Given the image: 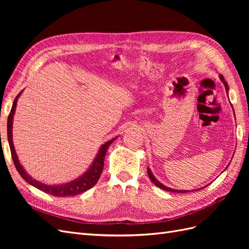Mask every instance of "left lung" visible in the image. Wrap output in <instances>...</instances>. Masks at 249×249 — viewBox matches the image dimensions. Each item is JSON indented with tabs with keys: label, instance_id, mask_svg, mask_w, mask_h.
<instances>
[{
	"label": "left lung",
	"instance_id": "1",
	"mask_svg": "<svg viewBox=\"0 0 249 249\" xmlns=\"http://www.w3.org/2000/svg\"><path fill=\"white\" fill-rule=\"evenodd\" d=\"M219 79H220V81L223 83V85H224V87H225V90H227V94H228V96H229V85H228V83L225 82V80H224L222 74H219ZM229 101H230V99H229ZM231 107H232V106H231ZM232 110H233V109H232ZM233 114H235V112H233ZM232 156H233V155H232ZM229 165H230V163H229ZM229 165H228L227 167H225V169H227V168L229 167ZM225 169H224V170H225ZM147 175H148V177H149V179L152 180V182H153L157 187L161 188V189H163V190H165V191H170V192H176V193H186V192H190V191H191V190L172 189V188H170V187H167V186L163 185L161 182H159V180H158V179L155 178V176L153 175V172H152V170L149 169V167H147ZM205 187H207V186H205ZM205 187H202V188H205ZM202 188H200V189H202Z\"/></svg>",
	"mask_w": 249,
	"mask_h": 249
}]
</instances>
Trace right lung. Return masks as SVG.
Returning a JSON list of instances; mask_svg holds the SVG:
<instances>
[{
  "label": "right lung",
  "instance_id": "add662e5",
  "mask_svg": "<svg viewBox=\"0 0 249 249\" xmlns=\"http://www.w3.org/2000/svg\"><path fill=\"white\" fill-rule=\"evenodd\" d=\"M21 92L22 91H20L17 95L16 100H14V102L12 104L10 114L8 116V120H7V137H8V143H9L10 150H11L12 160H13L14 165H16V167L20 175V177L24 178L27 183L37 188V189H39L43 192L53 195V196H57V197L74 196V195L81 194L83 192L89 190L90 188H92L97 183V180H99V178L102 175V171L104 169L105 156H106V154H107V150L110 147L111 143H113V141H114L117 137L112 138V139L108 140L107 142L104 143V144L100 147L99 152H97L92 163L90 164L89 168L84 173H83V175H81L79 178L71 180V182L63 183V184H57V185H55V184L49 185L46 183L39 182V180L33 178L25 170L24 166H22L18 160V157L16 152V147H14V144H13V139H12L13 116H14V113H16L18 101V97L20 96Z\"/></svg>",
  "mask_w": 249,
  "mask_h": 249
}]
</instances>
